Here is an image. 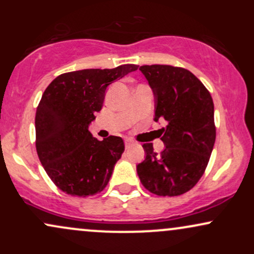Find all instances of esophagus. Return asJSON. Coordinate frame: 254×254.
<instances>
[{"mask_svg":"<svg viewBox=\"0 0 254 254\" xmlns=\"http://www.w3.org/2000/svg\"><path fill=\"white\" fill-rule=\"evenodd\" d=\"M132 145H135V142L131 141V139H129V138L125 139V147L130 148V147H132Z\"/></svg>","mask_w":254,"mask_h":254,"instance_id":"34e87169","label":"esophagus"}]
</instances>
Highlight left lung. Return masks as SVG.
<instances>
[{"instance_id":"obj_1","label":"left lung","mask_w":254,"mask_h":254,"mask_svg":"<svg viewBox=\"0 0 254 254\" xmlns=\"http://www.w3.org/2000/svg\"><path fill=\"white\" fill-rule=\"evenodd\" d=\"M155 100L154 121H166L161 130L165 149L156 154L144 143V161L137 165L142 185L157 196H179L191 190L210 159L216 129L209 90L191 71L172 65H142Z\"/></svg>"}]
</instances>
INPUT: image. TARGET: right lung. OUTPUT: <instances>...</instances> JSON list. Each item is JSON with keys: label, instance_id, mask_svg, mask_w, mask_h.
<instances>
[{"label": "right lung", "instance_id": "right-lung-1", "mask_svg": "<svg viewBox=\"0 0 254 254\" xmlns=\"http://www.w3.org/2000/svg\"><path fill=\"white\" fill-rule=\"evenodd\" d=\"M137 68L123 64L65 72L45 89L36 113V147L44 170L60 190L87 197L106 188L124 142L118 136L99 141L88 127L103 107L107 86Z\"/></svg>", "mask_w": 254, "mask_h": 254}]
</instances>
